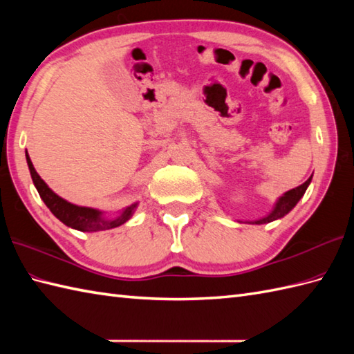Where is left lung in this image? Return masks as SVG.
Returning <instances> with one entry per match:
<instances>
[{"instance_id": "left-lung-1", "label": "left lung", "mask_w": 354, "mask_h": 354, "mask_svg": "<svg viewBox=\"0 0 354 354\" xmlns=\"http://www.w3.org/2000/svg\"><path fill=\"white\" fill-rule=\"evenodd\" d=\"M312 176L307 179L304 184L298 185L297 189H292L289 192H286L283 196L278 198L275 201V204H274L272 209H270L269 214L260 217V219H257V221H246V223L261 225V223H269V222H274L277 219H281V217H284L289 212H292L293 207H295L298 202H299V199L304 196L307 187H309L310 183H312ZM240 222H242V221H240Z\"/></svg>"}]
</instances>
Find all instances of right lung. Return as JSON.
I'll return each mask as SVG.
<instances>
[{
    "label": "right lung",
    "mask_w": 354,
    "mask_h": 354,
    "mask_svg": "<svg viewBox=\"0 0 354 354\" xmlns=\"http://www.w3.org/2000/svg\"><path fill=\"white\" fill-rule=\"evenodd\" d=\"M26 160L28 164L30 175H32V181L36 187L37 193H39L44 204L50 208V212L55 214L59 221L65 223L66 227L73 230H77L82 232H95V231H104L111 228H117L120 225L126 223L133 216L135 209L138 208V201L133 204L120 209L117 217H106L104 212L91 207H80L76 204H71L66 199L61 198L59 194L53 192L50 187L45 184L44 179L37 175V171L33 167V162L30 160L28 153L26 152Z\"/></svg>",
    "instance_id": "obj_1"
}]
</instances>
